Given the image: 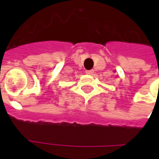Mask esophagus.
<instances>
[{
    "label": "esophagus",
    "mask_w": 159,
    "mask_h": 159,
    "mask_svg": "<svg viewBox=\"0 0 159 159\" xmlns=\"http://www.w3.org/2000/svg\"><path fill=\"white\" fill-rule=\"evenodd\" d=\"M93 72H94V71H93V70H92V69H91V70H86V73H87V74L92 75V74H93Z\"/></svg>",
    "instance_id": "esophagus-1"
}]
</instances>
